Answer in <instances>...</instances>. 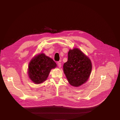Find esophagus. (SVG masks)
<instances>
[{
  "label": "esophagus",
  "instance_id": "esophagus-1",
  "mask_svg": "<svg viewBox=\"0 0 120 120\" xmlns=\"http://www.w3.org/2000/svg\"><path fill=\"white\" fill-rule=\"evenodd\" d=\"M57 65L59 68H60L61 67V63L60 62H57Z\"/></svg>",
  "mask_w": 120,
  "mask_h": 120
}]
</instances>
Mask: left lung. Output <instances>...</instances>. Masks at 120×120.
I'll use <instances>...</instances> for the list:
<instances>
[{"instance_id": "left-lung-1", "label": "left lung", "mask_w": 120, "mask_h": 120, "mask_svg": "<svg viewBox=\"0 0 120 120\" xmlns=\"http://www.w3.org/2000/svg\"><path fill=\"white\" fill-rule=\"evenodd\" d=\"M92 69L91 62L80 49L75 48L68 52V59L63 70L69 83L78 86L89 79Z\"/></svg>"}]
</instances>
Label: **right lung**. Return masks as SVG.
<instances>
[{"label": "right lung", "mask_w": 120, "mask_h": 120, "mask_svg": "<svg viewBox=\"0 0 120 120\" xmlns=\"http://www.w3.org/2000/svg\"><path fill=\"white\" fill-rule=\"evenodd\" d=\"M56 67V64L52 58L41 53L30 61L29 65V76L35 84H40L46 80L51 69Z\"/></svg>", "instance_id": "right-lung-1"}]
</instances>
